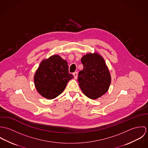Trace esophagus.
I'll return each instance as SVG.
<instances>
[{
    "label": "esophagus",
    "mask_w": 148,
    "mask_h": 148,
    "mask_svg": "<svg viewBox=\"0 0 148 148\" xmlns=\"http://www.w3.org/2000/svg\"><path fill=\"white\" fill-rule=\"evenodd\" d=\"M73 76H74V79H76L77 78V72H74V73H73Z\"/></svg>",
    "instance_id": "1"
}]
</instances>
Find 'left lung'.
Returning <instances> with one entry per match:
<instances>
[{
	"mask_svg": "<svg viewBox=\"0 0 148 148\" xmlns=\"http://www.w3.org/2000/svg\"><path fill=\"white\" fill-rule=\"evenodd\" d=\"M83 69L78 75L80 87L85 96L96 99L108 91L111 82L108 69L103 58L97 53L83 56Z\"/></svg>",
	"mask_w": 148,
	"mask_h": 148,
	"instance_id": "8db88e82",
	"label": "left lung"
}]
</instances>
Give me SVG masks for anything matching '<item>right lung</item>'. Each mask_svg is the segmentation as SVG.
Listing matches in <instances>:
<instances>
[{
    "instance_id": "add662e5",
    "label": "right lung",
    "mask_w": 148,
    "mask_h": 148,
    "mask_svg": "<svg viewBox=\"0 0 148 148\" xmlns=\"http://www.w3.org/2000/svg\"><path fill=\"white\" fill-rule=\"evenodd\" d=\"M73 76L69 73L67 62L58 55H54L40 64L34 76L38 92L44 97L52 99L63 92Z\"/></svg>"
}]
</instances>
